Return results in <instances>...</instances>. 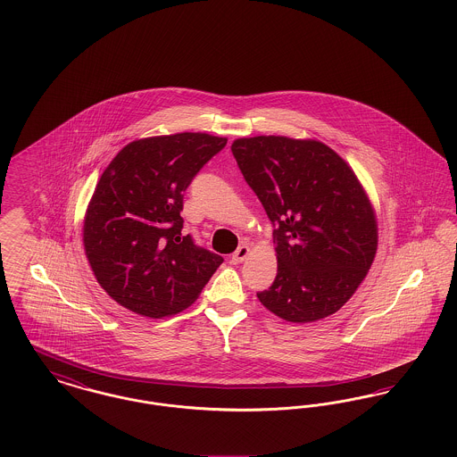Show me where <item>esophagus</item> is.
<instances>
[{"instance_id":"1","label":"esophagus","mask_w":457,"mask_h":457,"mask_svg":"<svg viewBox=\"0 0 457 457\" xmlns=\"http://www.w3.org/2000/svg\"><path fill=\"white\" fill-rule=\"evenodd\" d=\"M248 253H250V246H248V245H241L238 250L233 253V262H235V263L245 262V259L248 257Z\"/></svg>"}]
</instances>
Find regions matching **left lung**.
I'll list each match as a JSON object with an SVG mask.
<instances>
[{"label": "left lung", "instance_id": "1", "mask_svg": "<svg viewBox=\"0 0 457 457\" xmlns=\"http://www.w3.org/2000/svg\"><path fill=\"white\" fill-rule=\"evenodd\" d=\"M231 151L274 229L278 276L257 293L293 324L336 313L367 278L378 243L375 209L348 162L313 138L243 137Z\"/></svg>", "mask_w": 457, "mask_h": 457}]
</instances>
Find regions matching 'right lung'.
Listing matches in <instances>:
<instances>
[{"label":"right lung","mask_w":457,"mask_h":457,"mask_svg":"<svg viewBox=\"0 0 457 457\" xmlns=\"http://www.w3.org/2000/svg\"><path fill=\"white\" fill-rule=\"evenodd\" d=\"M226 137L183 131L127 144L101 174L84 218L90 269L116 303L162 319L195 302L222 257L183 235V192Z\"/></svg>","instance_id":"add662e5"}]
</instances>
